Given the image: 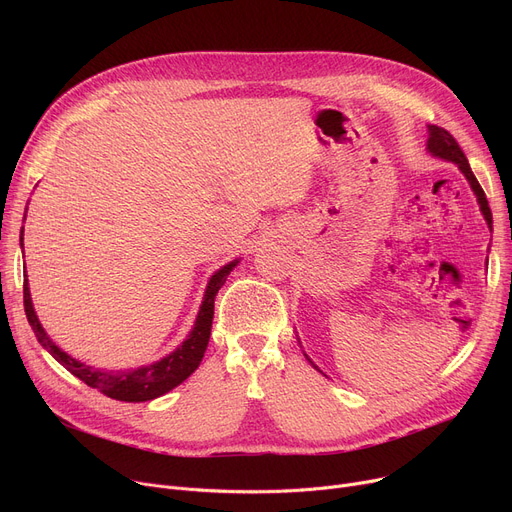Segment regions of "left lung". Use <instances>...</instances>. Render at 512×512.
Segmentation results:
<instances>
[{
  "label": "left lung",
  "instance_id": "1",
  "mask_svg": "<svg viewBox=\"0 0 512 512\" xmlns=\"http://www.w3.org/2000/svg\"><path fill=\"white\" fill-rule=\"evenodd\" d=\"M427 149H429V153H434L436 157L448 159V161H452V164H456V166L461 168V172L467 176V180H469V184H471V188H473V193L477 195L479 207H481V211H483V218H486L488 226L492 228V211H490L486 193H483V188L479 186L475 174L471 172L467 155L463 153L461 145L456 143V139L452 137V134H450L446 128H442V126H429Z\"/></svg>",
  "mask_w": 512,
  "mask_h": 512
}]
</instances>
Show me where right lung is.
Masks as SVG:
<instances>
[{
  "label": "right lung",
  "mask_w": 512,
  "mask_h": 512,
  "mask_svg": "<svg viewBox=\"0 0 512 512\" xmlns=\"http://www.w3.org/2000/svg\"><path fill=\"white\" fill-rule=\"evenodd\" d=\"M20 247H22V236H20ZM238 261H232L228 265H224L220 272H215L207 284L205 297L195 321L193 332L188 334V338L176 348V351L168 357H164L161 361L147 365V367H139L132 371H101V369H93L85 363H78L76 359L68 357L64 351L53 344L45 330L41 328L39 319L35 315L33 303H31V292H29V282L24 280V313L26 319L37 336V340L43 344V348H47L49 355L56 359L58 363H62L72 375L80 382H85L91 388L101 390L105 396L116 398V400H124V402H145V400H153L161 394L170 392L172 388H176L178 384H182L188 375H191L203 355L205 348L211 336V321H213V301L215 294L222 288V284L226 282L228 274L232 272V267Z\"/></svg>",
  "instance_id": "1"
}]
</instances>
